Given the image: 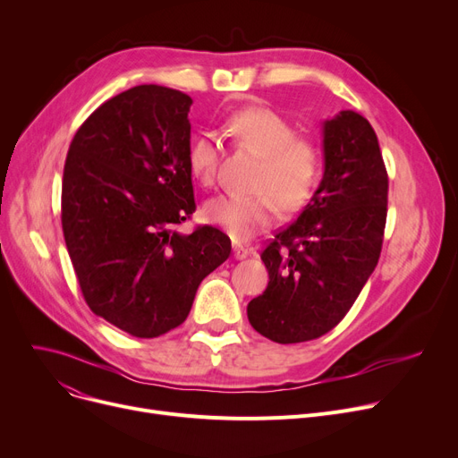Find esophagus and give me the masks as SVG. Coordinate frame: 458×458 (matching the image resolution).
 <instances>
[{
	"label": "esophagus",
	"mask_w": 458,
	"mask_h": 458,
	"mask_svg": "<svg viewBox=\"0 0 458 458\" xmlns=\"http://www.w3.org/2000/svg\"><path fill=\"white\" fill-rule=\"evenodd\" d=\"M232 249H233V258H235V259H245V258H249V254H250V250L245 249L243 245L233 243Z\"/></svg>",
	"instance_id": "1"
}]
</instances>
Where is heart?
<instances>
[{
  "label": "heart",
  "mask_w": 458,
  "mask_h": 458,
  "mask_svg": "<svg viewBox=\"0 0 458 458\" xmlns=\"http://www.w3.org/2000/svg\"><path fill=\"white\" fill-rule=\"evenodd\" d=\"M232 140L256 157L259 165L252 180V197L221 195L206 202L208 223L223 228L233 242H249L273 225L276 206L295 211L314 191L323 156L318 144L301 137L295 126L267 107L237 111L223 126ZM219 163V142L213 135H200L189 148V168L202 185L215 180Z\"/></svg>",
  "instance_id": "heart-1"
}]
</instances>
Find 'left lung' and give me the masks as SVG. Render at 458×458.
I'll return each instance as SVG.
<instances>
[{
	"label": "left lung",
	"instance_id": "left-lung-1",
	"mask_svg": "<svg viewBox=\"0 0 458 458\" xmlns=\"http://www.w3.org/2000/svg\"><path fill=\"white\" fill-rule=\"evenodd\" d=\"M325 171L314 197L261 259L269 271L247 316L276 344L316 340L338 325L377 267L388 174L368 120L340 111L323 123Z\"/></svg>",
	"mask_w": 458,
	"mask_h": 458
}]
</instances>
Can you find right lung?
Segmentation results:
<instances>
[{"instance_id": "add662e5", "label": "right lung", "mask_w": 458, "mask_h": 458, "mask_svg": "<svg viewBox=\"0 0 458 458\" xmlns=\"http://www.w3.org/2000/svg\"><path fill=\"white\" fill-rule=\"evenodd\" d=\"M187 94L139 85L96 109L68 148L61 223L96 316L157 338L189 316L200 282L230 256L213 226L176 230L197 209Z\"/></svg>"}]
</instances>
